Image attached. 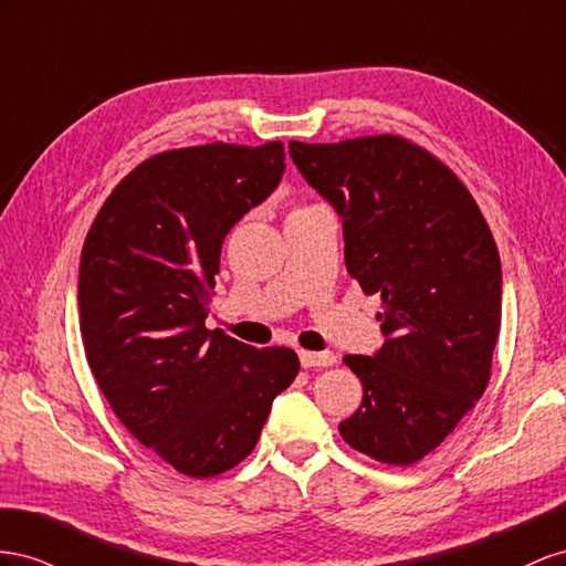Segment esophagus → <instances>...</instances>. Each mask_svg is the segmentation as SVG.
I'll list each match as a JSON object with an SVG mask.
<instances>
[{
  "mask_svg": "<svg viewBox=\"0 0 566 566\" xmlns=\"http://www.w3.org/2000/svg\"><path fill=\"white\" fill-rule=\"evenodd\" d=\"M303 367H332L336 363L334 353H315V350H301L298 353Z\"/></svg>",
  "mask_w": 566,
  "mask_h": 566,
  "instance_id": "34e87169",
  "label": "esophagus"
}]
</instances>
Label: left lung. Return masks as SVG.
<instances>
[{
  "label": "left lung",
  "mask_w": 566,
  "mask_h": 566,
  "mask_svg": "<svg viewBox=\"0 0 566 566\" xmlns=\"http://www.w3.org/2000/svg\"><path fill=\"white\" fill-rule=\"evenodd\" d=\"M289 154L342 216L348 274L384 305V346L344 358L363 402L338 431L377 462L415 464L491 379L503 272L489 222L460 177L406 137L292 142Z\"/></svg>",
  "instance_id": "left-lung-1"
}]
</instances>
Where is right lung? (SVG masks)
<instances>
[{
	"instance_id": "1",
	"label": "right lung",
	"mask_w": 566,
	"mask_h": 566,
	"mask_svg": "<svg viewBox=\"0 0 566 566\" xmlns=\"http://www.w3.org/2000/svg\"><path fill=\"white\" fill-rule=\"evenodd\" d=\"M282 172V142L156 154L108 193L85 237L77 308L92 375L127 431L193 479L251 453L301 369L292 348L206 327L222 239Z\"/></svg>"
}]
</instances>
